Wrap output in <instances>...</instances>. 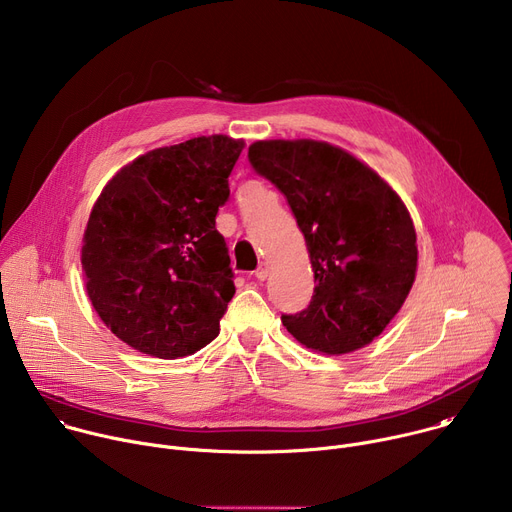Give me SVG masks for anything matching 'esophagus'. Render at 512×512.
Returning a JSON list of instances; mask_svg holds the SVG:
<instances>
[{
  "instance_id": "1",
  "label": "esophagus",
  "mask_w": 512,
  "mask_h": 512,
  "mask_svg": "<svg viewBox=\"0 0 512 512\" xmlns=\"http://www.w3.org/2000/svg\"><path fill=\"white\" fill-rule=\"evenodd\" d=\"M267 275H269V265H267V263H259V267L255 269V277H257L259 281H265Z\"/></svg>"
}]
</instances>
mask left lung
Here are the masks:
<instances>
[{
	"label": "left lung",
	"mask_w": 512,
	"mask_h": 512,
	"mask_svg": "<svg viewBox=\"0 0 512 512\" xmlns=\"http://www.w3.org/2000/svg\"><path fill=\"white\" fill-rule=\"evenodd\" d=\"M249 162L287 198L314 269L310 306L283 314V326L326 354L367 346L415 281L417 237L405 204L377 172L326 141H255Z\"/></svg>",
	"instance_id": "left-lung-1"
}]
</instances>
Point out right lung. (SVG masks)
Wrapping results in <instances>:
<instances>
[{"label":"right lung","instance_id":"obj_1","mask_svg":"<svg viewBox=\"0 0 512 512\" xmlns=\"http://www.w3.org/2000/svg\"><path fill=\"white\" fill-rule=\"evenodd\" d=\"M243 145L202 135L152 150L97 198L81 253L87 294L131 348L172 360L218 336L235 275L214 218Z\"/></svg>","mask_w":512,"mask_h":512}]
</instances>
